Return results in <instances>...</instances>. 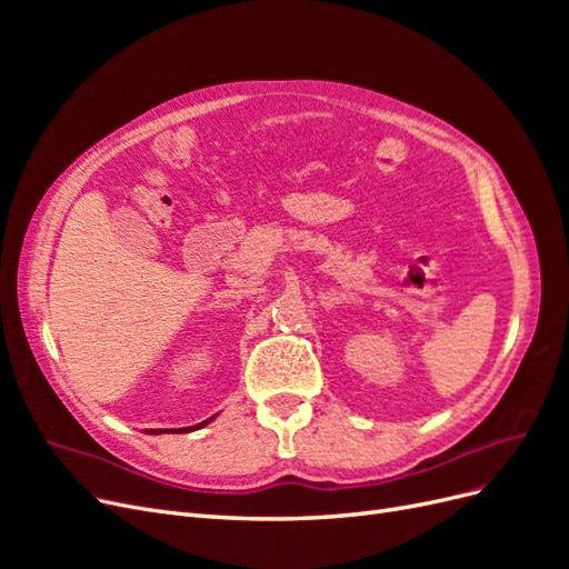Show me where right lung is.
<instances>
[{
  "label": "right lung",
  "mask_w": 569,
  "mask_h": 569,
  "mask_svg": "<svg viewBox=\"0 0 569 569\" xmlns=\"http://www.w3.org/2000/svg\"><path fill=\"white\" fill-rule=\"evenodd\" d=\"M216 418V416H213ZM213 418H209V420H203V422H199V425H194V427H180V429H173V435H184V432H194V429H201V427H206L209 425ZM147 435H163V429H147Z\"/></svg>",
  "instance_id": "right-lung-1"
}]
</instances>
